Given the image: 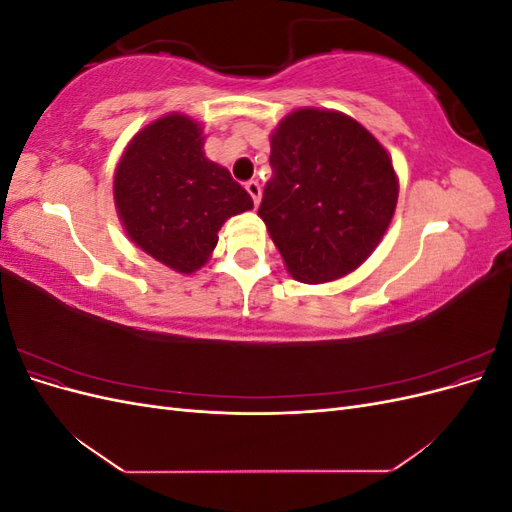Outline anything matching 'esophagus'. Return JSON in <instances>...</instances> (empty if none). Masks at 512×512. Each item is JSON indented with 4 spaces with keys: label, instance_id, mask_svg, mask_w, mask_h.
<instances>
[{
    "label": "esophagus",
    "instance_id": "esophagus-1",
    "mask_svg": "<svg viewBox=\"0 0 512 512\" xmlns=\"http://www.w3.org/2000/svg\"><path fill=\"white\" fill-rule=\"evenodd\" d=\"M245 190H247V194L252 196L254 205L258 207V203H260V196H262V188H260V183H258V181H247V183H245Z\"/></svg>",
    "mask_w": 512,
    "mask_h": 512
}]
</instances>
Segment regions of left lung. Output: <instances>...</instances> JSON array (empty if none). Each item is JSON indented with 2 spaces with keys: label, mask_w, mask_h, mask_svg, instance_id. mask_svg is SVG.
Returning a JSON list of instances; mask_svg holds the SVG:
<instances>
[{
  "label": "left lung",
  "mask_w": 512,
  "mask_h": 512,
  "mask_svg": "<svg viewBox=\"0 0 512 512\" xmlns=\"http://www.w3.org/2000/svg\"><path fill=\"white\" fill-rule=\"evenodd\" d=\"M273 179L258 209L303 284H327L359 269L380 245L399 196L393 160L346 113L297 108L271 134Z\"/></svg>",
  "instance_id": "obj_1"
}]
</instances>
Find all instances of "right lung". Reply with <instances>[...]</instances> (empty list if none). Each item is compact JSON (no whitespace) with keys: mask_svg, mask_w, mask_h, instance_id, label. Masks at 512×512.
<instances>
[{"mask_svg":"<svg viewBox=\"0 0 512 512\" xmlns=\"http://www.w3.org/2000/svg\"><path fill=\"white\" fill-rule=\"evenodd\" d=\"M203 147L200 121L168 113L132 136L113 177L115 209L130 241L183 275L211 258L228 218L254 209L252 196Z\"/></svg>","mask_w":512,"mask_h":512,"instance_id":"right-lung-1","label":"right lung"}]
</instances>
